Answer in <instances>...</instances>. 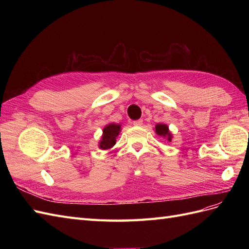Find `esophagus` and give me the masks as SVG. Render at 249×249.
I'll return each mask as SVG.
<instances>
[{
  "instance_id": "obj_1",
  "label": "esophagus",
  "mask_w": 249,
  "mask_h": 249,
  "mask_svg": "<svg viewBox=\"0 0 249 249\" xmlns=\"http://www.w3.org/2000/svg\"><path fill=\"white\" fill-rule=\"evenodd\" d=\"M143 124V120L142 119H138V120H134L133 124L136 125V126H140Z\"/></svg>"
}]
</instances>
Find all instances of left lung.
<instances>
[{
    "label": "left lung",
    "instance_id": "1",
    "mask_svg": "<svg viewBox=\"0 0 249 249\" xmlns=\"http://www.w3.org/2000/svg\"><path fill=\"white\" fill-rule=\"evenodd\" d=\"M155 131L156 133L159 135V136H162L163 138H166L168 141H171L172 139V135L169 132V129L167 124H158L155 127Z\"/></svg>",
    "mask_w": 249,
    "mask_h": 249
}]
</instances>
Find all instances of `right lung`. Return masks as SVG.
<instances>
[{"mask_svg":"<svg viewBox=\"0 0 249 249\" xmlns=\"http://www.w3.org/2000/svg\"><path fill=\"white\" fill-rule=\"evenodd\" d=\"M120 127H122V125L116 124H109L104 127L103 136L99 144L101 149H110L115 145L116 137L119 135Z\"/></svg>","mask_w":249,"mask_h":249,"instance_id":"add662e5","label":"right lung"}]
</instances>
